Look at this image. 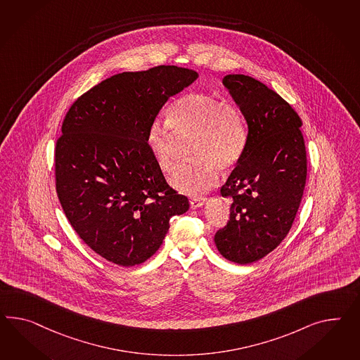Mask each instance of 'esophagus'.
Returning a JSON list of instances; mask_svg holds the SVG:
<instances>
[{
  "label": "esophagus",
  "mask_w": 360,
  "mask_h": 360,
  "mask_svg": "<svg viewBox=\"0 0 360 360\" xmlns=\"http://www.w3.org/2000/svg\"><path fill=\"white\" fill-rule=\"evenodd\" d=\"M206 201V198H203V197H193V198H191V207L192 209H197V207H201L203 203Z\"/></svg>",
  "instance_id": "esophagus-1"
}]
</instances>
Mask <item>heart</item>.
<instances>
[{"instance_id": "b5f03b06", "label": "heart", "mask_w": 360, "mask_h": 360, "mask_svg": "<svg viewBox=\"0 0 360 360\" xmlns=\"http://www.w3.org/2000/svg\"><path fill=\"white\" fill-rule=\"evenodd\" d=\"M168 121L151 122L146 145L159 168L171 172L176 165L173 131L180 137L194 136L191 155L195 159L177 167L171 177V184L181 193L209 192L218 183L221 169L236 166L248 145V124L243 112L214 95L192 93L179 98L168 111Z\"/></svg>"}]
</instances>
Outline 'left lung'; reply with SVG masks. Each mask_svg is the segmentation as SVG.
<instances>
[{"instance_id": "1", "label": "left lung", "mask_w": 360, "mask_h": 360, "mask_svg": "<svg viewBox=\"0 0 360 360\" xmlns=\"http://www.w3.org/2000/svg\"><path fill=\"white\" fill-rule=\"evenodd\" d=\"M223 84L248 124V145L221 188L230 221L214 241L221 256L252 264L277 248L291 229L304 192L307 153L302 120L257 79L229 74Z\"/></svg>"}]
</instances>
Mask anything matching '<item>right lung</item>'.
Returning a JSON list of instances; mask_svg holds the SVG:
<instances>
[{
    "label": "right lung",
    "mask_w": 360,
    "mask_h": 360,
    "mask_svg": "<svg viewBox=\"0 0 360 360\" xmlns=\"http://www.w3.org/2000/svg\"><path fill=\"white\" fill-rule=\"evenodd\" d=\"M198 74L175 65L124 72L81 95L56 142V191L68 221L95 253L120 266L145 262L169 219L189 209L146 145L167 101Z\"/></svg>",
    "instance_id": "obj_1"
}]
</instances>
